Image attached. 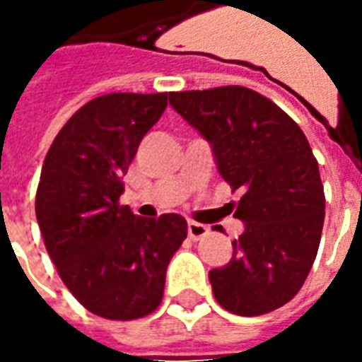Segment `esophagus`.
<instances>
[{"mask_svg": "<svg viewBox=\"0 0 362 362\" xmlns=\"http://www.w3.org/2000/svg\"><path fill=\"white\" fill-rule=\"evenodd\" d=\"M209 228L202 225V223H196V221H189L188 223V236L192 240H202L204 236H207Z\"/></svg>", "mask_w": 362, "mask_h": 362, "instance_id": "obj_1", "label": "esophagus"}]
</instances>
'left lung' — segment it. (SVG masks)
<instances>
[{
  "instance_id": "obj_1",
  "label": "left lung",
  "mask_w": 362,
  "mask_h": 362,
  "mask_svg": "<svg viewBox=\"0 0 362 362\" xmlns=\"http://www.w3.org/2000/svg\"><path fill=\"white\" fill-rule=\"evenodd\" d=\"M173 108L211 143L223 180L243 192L244 233L227 266L209 272L225 310L262 316L300 291L316 259L326 197L303 129L269 98L240 85L168 95Z\"/></svg>"
}]
</instances>
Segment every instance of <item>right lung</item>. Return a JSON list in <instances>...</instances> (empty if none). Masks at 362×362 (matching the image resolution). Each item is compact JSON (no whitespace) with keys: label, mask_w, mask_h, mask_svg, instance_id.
<instances>
[{"label":"right lung","mask_w":362,"mask_h":362,"mask_svg":"<svg viewBox=\"0 0 362 362\" xmlns=\"http://www.w3.org/2000/svg\"><path fill=\"white\" fill-rule=\"evenodd\" d=\"M166 93H110L81 106L44 158L36 219L59 277L89 312L137 320L157 310L166 267L188 235L176 213L143 219L119 205L122 176Z\"/></svg>","instance_id":"right-lung-1"}]
</instances>
